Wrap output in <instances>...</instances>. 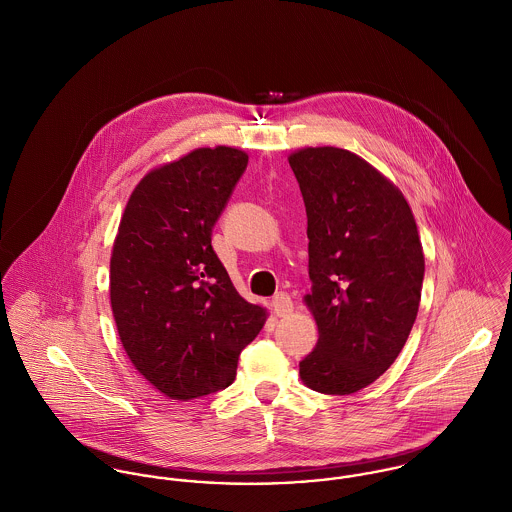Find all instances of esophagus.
<instances>
[{
	"label": "esophagus",
	"instance_id": "obj_1",
	"mask_svg": "<svg viewBox=\"0 0 512 512\" xmlns=\"http://www.w3.org/2000/svg\"><path fill=\"white\" fill-rule=\"evenodd\" d=\"M272 309H274V313L278 315V317H286V315H290L293 309L292 299H290V295L288 293H276L274 297H272Z\"/></svg>",
	"mask_w": 512,
	"mask_h": 512
}]
</instances>
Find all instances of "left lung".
Instances as JSON below:
<instances>
[{
	"label": "left lung",
	"instance_id": "8db88e82",
	"mask_svg": "<svg viewBox=\"0 0 512 512\" xmlns=\"http://www.w3.org/2000/svg\"><path fill=\"white\" fill-rule=\"evenodd\" d=\"M307 213L311 309L319 341L305 386L353 394L400 355L418 315L424 252L404 195L359 155L305 147L290 157Z\"/></svg>",
	"mask_w": 512,
	"mask_h": 512
}]
</instances>
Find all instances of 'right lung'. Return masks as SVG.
Here are the masks:
<instances>
[{
    "instance_id": "add662e5",
    "label": "right lung",
    "mask_w": 512,
    "mask_h": 512,
    "mask_svg": "<svg viewBox=\"0 0 512 512\" xmlns=\"http://www.w3.org/2000/svg\"><path fill=\"white\" fill-rule=\"evenodd\" d=\"M248 155L199 147L138 183L110 258V303L140 374L173 400L232 384L266 309L232 286L211 236Z\"/></svg>"
}]
</instances>
